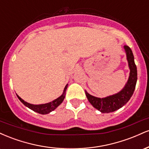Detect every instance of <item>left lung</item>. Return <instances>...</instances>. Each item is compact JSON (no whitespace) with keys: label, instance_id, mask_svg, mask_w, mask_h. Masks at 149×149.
Instances as JSON below:
<instances>
[{"label":"left lung","instance_id":"obj_1","mask_svg":"<svg viewBox=\"0 0 149 149\" xmlns=\"http://www.w3.org/2000/svg\"><path fill=\"white\" fill-rule=\"evenodd\" d=\"M124 48L125 49L128 65L130 69L127 83L124 88L118 93L102 99L92 96L85 91V95L90 103L102 113L113 112L120 109L126 104L134 93L137 80V70L134 63V55L130 47L125 45Z\"/></svg>","mask_w":149,"mask_h":149}]
</instances>
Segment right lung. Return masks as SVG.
Listing matches in <instances>:
<instances>
[{
  "instance_id": "right-lung-1",
  "label": "right lung",
  "mask_w": 149,
  "mask_h": 149,
  "mask_svg": "<svg viewBox=\"0 0 149 149\" xmlns=\"http://www.w3.org/2000/svg\"><path fill=\"white\" fill-rule=\"evenodd\" d=\"M67 86H68V84L65 86L64 92H63V94L61 95L60 97H58L57 99H56V100L52 101V102H49V103H47L45 104L34 105V104H29V103H28V102L24 101L22 98H20V97H19L17 95V96L19 100L21 101V102L24 104L26 107L29 108L30 109L33 110V111L37 112V113H40V114H47V113H49V112L54 111V109H55L56 108L58 107V106L60 105V104L62 103V102L64 101V99L65 97V94H66V89H67Z\"/></svg>"
}]
</instances>
